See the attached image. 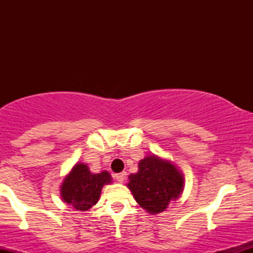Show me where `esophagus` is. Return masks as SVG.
<instances>
[{
	"label": "esophagus",
	"instance_id": "esophagus-1",
	"mask_svg": "<svg viewBox=\"0 0 253 253\" xmlns=\"http://www.w3.org/2000/svg\"><path fill=\"white\" fill-rule=\"evenodd\" d=\"M126 176H127V173L125 172V171H123V172L117 173V175H115V178H117L118 182L123 183V182L125 181V179H126Z\"/></svg>",
	"mask_w": 253,
	"mask_h": 253
}]
</instances>
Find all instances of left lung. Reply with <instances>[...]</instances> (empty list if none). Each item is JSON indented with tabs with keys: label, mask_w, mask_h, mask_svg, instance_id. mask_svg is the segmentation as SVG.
Returning <instances> with one entry per match:
<instances>
[{
	"label": "left lung",
	"mask_w": 253,
	"mask_h": 253,
	"mask_svg": "<svg viewBox=\"0 0 253 253\" xmlns=\"http://www.w3.org/2000/svg\"><path fill=\"white\" fill-rule=\"evenodd\" d=\"M127 188L138 205L156 215L176 201L184 189V175L169 159L149 155L139 161L138 172L130 173Z\"/></svg>",
	"instance_id": "8db88e82"
}]
</instances>
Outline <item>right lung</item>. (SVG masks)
Instances as JSON below:
<instances>
[{
    "mask_svg": "<svg viewBox=\"0 0 253 253\" xmlns=\"http://www.w3.org/2000/svg\"><path fill=\"white\" fill-rule=\"evenodd\" d=\"M113 181L108 171L92 173L84 163H76L64 177L60 185V197L77 211H88L98 202L103 185Z\"/></svg>",
    "mask_w": 253,
    "mask_h": 253,
    "instance_id": "right-lung-1",
    "label": "right lung"
}]
</instances>
